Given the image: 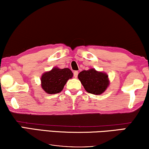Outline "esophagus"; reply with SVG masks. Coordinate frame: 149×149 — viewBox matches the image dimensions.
I'll use <instances>...</instances> for the list:
<instances>
[{"instance_id":"esophagus-1","label":"esophagus","mask_w":149,"mask_h":149,"mask_svg":"<svg viewBox=\"0 0 149 149\" xmlns=\"http://www.w3.org/2000/svg\"><path fill=\"white\" fill-rule=\"evenodd\" d=\"M73 74H74V77H75V78H77V77H78L79 72H78V71H74V72H73Z\"/></svg>"}]
</instances>
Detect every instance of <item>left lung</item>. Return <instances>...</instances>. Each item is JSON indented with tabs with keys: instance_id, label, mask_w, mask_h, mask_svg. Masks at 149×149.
<instances>
[{
	"instance_id": "obj_1",
	"label": "left lung",
	"mask_w": 149,
	"mask_h": 149,
	"mask_svg": "<svg viewBox=\"0 0 149 149\" xmlns=\"http://www.w3.org/2000/svg\"><path fill=\"white\" fill-rule=\"evenodd\" d=\"M78 78L85 90L95 95L102 94L109 85V76L93 68L81 71L78 74Z\"/></svg>"
}]
</instances>
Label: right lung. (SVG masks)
<instances>
[{
    "label": "right lung",
    "mask_w": 149,
    "mask_h": 149,
    "mask_svg": "<svg viewBox=\"0 0 149 149\" xmlns=\"http://www.w3.org/2000/svg\"><path fill=\"white\" fill-rule=\"evenodd\" d=\"M73 73L69 68L60 69L57 67L52 68L42 74L41 77V87L49 94L60 93L64 88L67 81L71 79Z\"/></svg>",
    "instance_id": "right-lung-1"
}]
</instances>
